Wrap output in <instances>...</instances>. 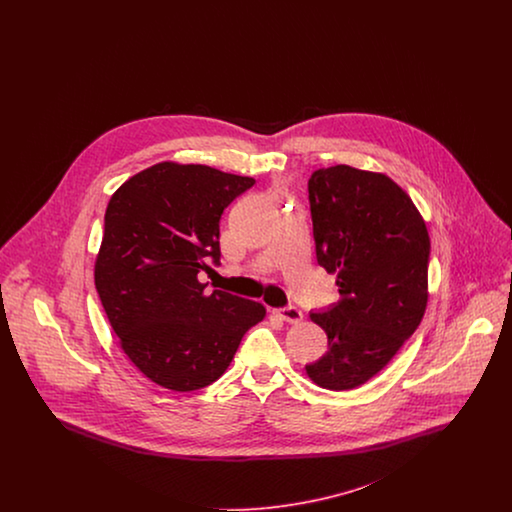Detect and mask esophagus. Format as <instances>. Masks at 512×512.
I'll use <instances>...</instances> for the list:
<instances>
[{"label":"esophagus","mask_w":512,"mask_h":512,"mask_svg":"<svg viewBox=\"0 0 512 512\" xmlns=\"http://www.w3.org/2000/svg\"><path fill=\"white\" fill-rule=\"evenodd\" d=\"M274 315L282 318L284 322H290V324H297V322H301V318H303V313H301L297 307H293V305L284 307V309H276Z\"/></svg>","instance_id":"esophagus-1"}]
</instances>
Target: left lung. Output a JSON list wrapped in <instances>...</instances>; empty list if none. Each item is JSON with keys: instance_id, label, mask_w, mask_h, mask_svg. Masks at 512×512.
I'll return each mask as SVG.
<instances>
[{"instance_id": "8db88e82", "label": "left lung", "mask_w": 512, "mask_h": 512, "mask_svg": "<svg viewBox=\"0 0 512 512\" xmlns=\"http://www.w3.org/2000/svg\"><path fill=\"white\" fill-rule=\"evenodd\" d=\"M309 201L318 265L338 274L340 301L311 313L328 351L305 370L320 388L353 390L390 363L424 317L430 236L413 199L382 172L318 169Z\"/></svg>"}]
</instances>
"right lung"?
<instances>
[{
    "mask_svg": "<svg viewBox=\"0 0 512 512\" xmlns=\"http://www.w3.org/2000/svg\"><path fill=\"white\" fill-rule=\"evenodd\" d=\"M255 184L207 167L163 161L111 195L96 257V290L121 349L157 386L217 382L267 309L197 280L219 265L224 209Z\"/></svg>",
    "mask_w": 512,
    "mask_h": 512,
    "instance_id": "obj_1",
    "label": "right lung"
}]
</instances>
